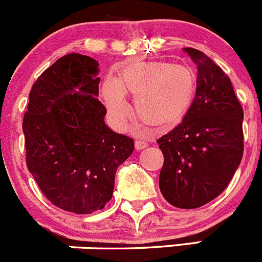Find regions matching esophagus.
I'll return each mask as SVG.
<instances>
[{
    "instance_id": "esophagus-1",
    "label": "esophagus",
    "mask_w": 262,
    "mask_h": 262,
    "mask_svg": "<svg viewBox=\"0 0 262 262\" xmlns=\"http://www.w3.org/2000/svg\"><path fill=\"white\" fill-rule=\"evenodd\" d=\"M135 148H136V150H141V149L146 148V143H144V141H141V140H136Z\"/></svg>"
}]
</instances>
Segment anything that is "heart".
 I'll return each mask as SVG.
<instances>
[{"label":"heart","instance_id":"1","mask_svg":"<svg viewBox=\"0 0 262 262\" xmlns=\"http://www.w3.org/2000/svg\"><path fill=\"white\" fill-rule=\"evenodd\" d=\"M198 77L191 67L166 60L143 61L126 67L118 79L106 78L103 98L118 121L128 116L123 94L135 98L134 112L141 123L166 131L178 126L194 103Z\"/></svg>","mask_w":262,"mask_h":262}]
</instances>
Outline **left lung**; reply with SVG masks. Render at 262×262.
<instances>
[{
    "label": "left lung",
    "instance_id": "8db88e82",
    "mask_svg": "<svg viewBox=\"0 0 262 262\" xmlns=\"http://www.w3.org/2000/svg\"><path fill=\"white\" fill-rule=\"evenodd\" d=\"M184 51L198 69L195 99L183 122L157 143L164 158L162 195L191 210L220 195L233 179L243 157V108L220 67L199 50Z\"/></svg>",
    "mask_w": 262,
    "mask_h": 262
}]
</instances>
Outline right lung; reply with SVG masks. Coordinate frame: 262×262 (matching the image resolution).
<instances>
[{"instance_id":"right-lung-1","label":"right lung","mask_w":262,"mask_h":262,"mask_svg":"<svg viewBox=\"0 0 262 262\" xmlns=\"http://www.w3.org/2000/svg\"><path fill=\"white\" fill-rule=\"evenodd\" d=\"M98 66L74 52L58 59L32 86L23 119L29 172L54 206L79 215L105 207L134 151L133 139L104 122Z\"/></svg>"}]
</instances>
